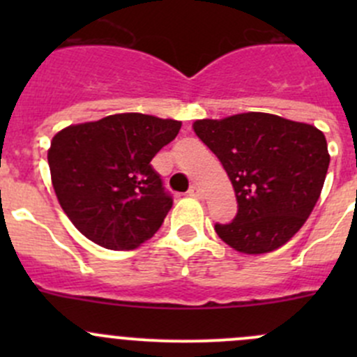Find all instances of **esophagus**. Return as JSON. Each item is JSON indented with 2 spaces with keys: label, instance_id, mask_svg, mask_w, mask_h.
Returning <instances> with one entry per match:
<instances>
[{
  "label": "esophagus",
  "instance_id": "obj_1",
  "mask_svg": "<svg viewBox=\"0 0 357 357\" xmlns=\"http://www.w3.org/2000/svg\"><path fill=\"white\" fill-rule=\"evenodd\" d=\"M188 195L197 197V199H200V197H202V190H200V186H197V185H192V186H190Z\"/></svg>",
  "mask_w": 357,
  "mask_h": 357
}]
</instances>
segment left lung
Here are the masks:
<instances>
[{"instance_id":"left-lung-1","label":"left lung","mask_w":357,"mask_h":357,"mask_svg":"<svg viewBox=\"0 0 357 357\" xmlns=\"http://www.w3.org/2000/svg\"><path fill=\"white\" fill-rule=\"evenodd\" d=\"M193 129L221 160L238 202L235 219L215 225L219 238L242 254L285 245L321 195L330 164L325 135L262 112L202 119Z\"/></svg>"}]
</instances>
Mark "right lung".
<instances>
[{
    "label": "right lung",
    "mask_w": 357,
    "mask_h": 357,
    "mask_svg": "<svg viewBox=\"0 0 357 357\" xmlns=\"http://www.w3.org/2000/svg\"><path fill=\"white\" fill-rule=\"evenodd\" d=\"M181 122L115 114L56 132L48 164L56 199L72 225L110 250H132L160 228L172 197L152 167Z\"/></svg>",
    "instance_id": "add662e5"
}]
</instances>
